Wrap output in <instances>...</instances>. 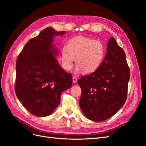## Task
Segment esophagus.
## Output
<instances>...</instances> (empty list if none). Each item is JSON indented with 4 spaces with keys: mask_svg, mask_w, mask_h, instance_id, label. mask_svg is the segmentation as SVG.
<instances>
[{
    "mask_svg": "<svg viewBox=\"0 0 146 146\" xmlns=\"http://www.w3.org/2000/svg\"><path fill=\"white\" fill-rule=\"evenodd\" d=\"M72 80H73V82L75 83H76L77 82V78L76 77H72Z\"/></svg>",
    "mask_w": 146,
    "mask_h": 146,
    "instance_id": "obj_1",
    "label": "esophagus"
}]
</instances>
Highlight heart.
<instances>
[{
    "label": "heart",
    "instance_id": "heart-1",
    "mask_svg": "<svg viewBox=\"0 0 146 146\" xmlns=\"http://www.w3.org/2000/svg\"><path fill=\"white\" fill-rule=\"evenodd\" d=\"M61 52L63 68L70 70L76 59V70L88 74L94 72L102 63L105 55L104 43L99 39L78 36L68 41Z\"/></svg>",
    "mask_w": 146,
    "mask_h": 146
}]
</instances>
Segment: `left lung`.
Masks as SVG:
<instances>
[{"instance_id": "left-lung-1", "label": "left lung", "mask_w": 146, "mask_h": 146, "mask_svg": "<svg viewBox=\"0 0 146 146\" xmlns=\"http://www.w3.org/2000/svg\"><path fill=\"white\" fill-rule=\"evenodd\" d=\"M130 77L125 52L111 37L99 68L77 81L82 89L79 105L85 116L100 122L115 114L126 101Z\"/></svg>"}]
</instances>
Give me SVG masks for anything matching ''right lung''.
Instances as JSON below:
<instances>
[{"instance_id": "right-lung-1", "label": "right lung", "mask_w": 146, "mask_h": 146, "mask_svg": "<svg viewBox=\"0 0 146 146\" xmlns=\"http://www.w3.org/2000/svg\"><path fill=\"white\" fill-rule=\"evenodd\" d=\"M52 27L42 30L26 43L16 63L15 92L30 113L47 116L58 107L62 92L72 85L70 73L60 66L54 37L63 35Z\"/></svg>"}]
</instances>
